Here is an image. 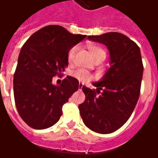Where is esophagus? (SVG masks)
Returning <instances> with one entry per match:
<instances>
[{
  "label": "esophagus",
  "instance_id": "1",
  "mask_svg": "<svg viewBox=\"0 0 158 158\" xmlns=\"http://www.w3.org/2000/svg\"><path fill=\"white\" fill-rule=\"evenodd\" d=\"M83 85H84V84H83V83H79V89H82Z\"/></svg>",
  "mask_w": 158,
  "mask_h": 158
}]
</instances>
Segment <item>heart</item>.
Here are the masks:
<instances>
[{
    "label": "heart",
    "instance_id": "heart-1",
    "mask_svg": "<svg viewBox=\"0 0 158 158\" xmlns=\"http://www.w3.org/2000/svg\"><path fill=\"white\" fill-rule=\"evenodd\" d=\"M87 48L89 49L90 55L92 56V57L95 60L98 58L104 59L106 57V52H105V50L102 46H100V45L92 44V43H89V44H87ZM76 51H77V46H73V47L69 49V52H68V56H67L68 62H72L73 61ZM72 76L73 78H75L78 80H79V81H82V82L89 81V80L92 79V75L87 70L84 69H78L74 70V71H73Z\"/></svg>",
    "mask_w": 158,
    "mask_h": 158
}]
</instances>
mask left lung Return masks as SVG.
Segmentation results:
<instances>
[{"label":"left lung","mask_w":158,"mask_h":158,"mask_svg":"<svg viewBox=\"0 0 158 158\" xmlns=\"http://www.w3.org/2000/svg\"><path fill=\"white\" fill-rule=\"evenodd\" d=\"M88 39L108 48L111 68L100 82L93 84L96 89L83 86L85 101L79 105V113L89 129L110 134L128 121L139 99L144 69L140 50L121 33L89 35Z\"/></svg>","instance_id":"left-lung-1"}]
</instances>
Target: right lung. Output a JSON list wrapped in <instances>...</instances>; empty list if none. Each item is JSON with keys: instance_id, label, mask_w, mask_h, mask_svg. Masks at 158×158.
I'll use <instances>...</instances> for the list:
<instances>
[{"instance_id": "1", "label": "right lung", "mask_w": 158, "mask_h": 158, "mask_svg": "<svg viewBox=\"0 0 158 158\" xmlns=\"http://www.w3.org/2000/svg\"><path fill=\"white\" fill-rule=\"evenodd\" d=\"M86 35H73L59 25L42 28L27 40L19 54L13 78V93L19 116L33 129L54 125L62 106L79 89L78 79L67 76L60 85L52 78L61 77L69 65V49Z\"/></svg>"}]
</instances>
